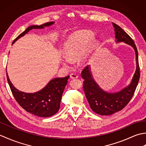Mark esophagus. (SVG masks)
<instances>
[{"label": "esophagus", "instance_id": "1", "mask_svg": "<svg viewBox=\"0 0 146 146\" xmlns=\"http://www.w3.org/2000/svg\"><path fill=\"white\" fill-rule=\"evenodd\" d=\"M78 78V75H76L75 73H72L70 75V78L71 79H75Z\"/></svg>", "mask_w": 146, "mask_h": 146}]
</instances>
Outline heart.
<instances>
[{"label": "heart", "instance_id": "obj_1", "mask_svg": "<svg viewBox=\"0 0 146 146\" xmlns=\"http://www.w3.org/2000/svg\"><path fill=\"white\" fill-rule=\"evenodd\" d=\"M94 38V34L88 31H76L71 34L64 43L62 63L67 66L75 60L78 66L87 64L98 46V40Z\"/></svg>", "mask_w": 146, "mask_h": 146}]
</instances>
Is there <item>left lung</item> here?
<instances>
[{"mask_svg": "<svg viewBox=\"0 0 146 146\" xmlns=\"http://www.w3.org/2000/svg\"><path fill=\"white\" fill-rule=\"evenodd\" d=\"M112 25L116 43L123 42L134 49L136 69L129 84L115 92H106L99 86L93 76L90 65L83 70L82 77L84 79L83 89L90 107L94 112L102 115H109L123 109L131 100L140 78L138 52L134 41L120 26L113 23Z\"/></svg>", "mask_w": 146, "mask_h": 146, "instance_id": "1", "label": "left lung"}]
</instances>
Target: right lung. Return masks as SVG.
I'll return each mask as SVG.
<instances>
[{"label":"right lung","instance_id":"right-lung-1","mask_svg":"<svg viewBox=\"0 0 146 146\" xmlns=\"http://www.w3.org/2000/svg\"><path fill=\"white\" fill-rule=\"evenodd\" d=\"M54 24V22H49L40 26H31L14 39L12 44L31 30L42 29L46 27H50ZM69 77L70 76H67L64 78H52L38 92L26 93L19 91L15 87L7 73L8 83L17 103L28 112L41 117H50L58 112L60 107L62 95Z\"/></svg>","mask_w":146,"mask_h":146}]
</instances>
